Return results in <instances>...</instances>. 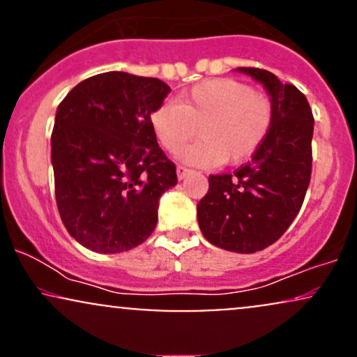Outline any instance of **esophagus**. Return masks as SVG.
Here are the masks:
<instances>
[{"label": "esophagus", "instance_id": "obj_1", "mask_svg": "<svg viewBox=\"0 0 357 357\" xmlns=\"http://www.w3.org/2000/svg\"><path fill=\"white\" fill-rule=\"evenodd\" d=\"M190 173H191V169H188V167H184V166H178V169H176L178 179H184Z\"/></svg>", "mask_w": 357, "mask_h": 357}]
</instances>
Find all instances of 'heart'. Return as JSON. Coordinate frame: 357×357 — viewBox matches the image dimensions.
I'll list each match as a JSON object with an SVG mask.
<instances>
[{"label":"heart","mask_w":357,"mask_h":357,"mask_svg":"<svg viewBox=\"0 0 357 357\" xmlns=\"http://www.w3.org/2000/svg\"><path fill=\"white\" fill-rule=\"evenodd\" d=\"M272 104L264 93L233 79H210L196 84L153 110L149 122L159 144L176 153L196 136L202 141L184 149L183 161L198 166L245 161L267 137Z\"/></svg>","instance_id":"obj_1"}]
</instances>
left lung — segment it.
Returning a JSON list of instances; mask_svg holds the SVG:
<instances>
[{
    "label": "left lung",
    "instance_id": "8db88e82",
    "mask_svg": "<svg viewBox=\"0 0 357 357\" xmlns=\"http://www.w3.org/2000/svg\"><path fill=\"white\" fill-rule=\"evenodd\" d=\"M236 72L264 85L272 124L250 162L233 174L210 176L198 203L199 230L228 252L255 253L280 238L304 203L312 173L314 117L304 93L261 68Z\"/></svg>",
    "mask_w": 357,
    "mask_h": 357
}]
</instances>
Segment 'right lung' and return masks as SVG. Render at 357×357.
<instances>
[{
    "instance_id": "obj_1",
    "label": "right lung",
    "mask_w": 357,
    "mask_h": 357,
    "mask_svg": "<svg viewBox=\"0 0 357 357\" xmlns=\"http://www.w3.org/2000/svg\"><path fill=\"white\" fill-rule=\"evenodd\" d=\"M169 92L153 77L107 72L75 85L56 109V206L85 248L127 252L154 231L159 198L178 183L149 122Z\"/></svg>"
}]
</instances>
